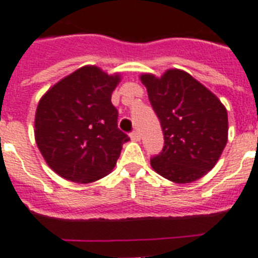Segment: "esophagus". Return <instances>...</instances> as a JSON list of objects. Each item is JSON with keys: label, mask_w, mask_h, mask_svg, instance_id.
Listing matches in <instances>:
<instances>
[{"label": "esophagus", "mask_w": 258, "mask_h": 258, "mask_svg": "<svg viewBox=\"0 0 258 258\" xmlns=\"http://www.w3.org/2000/svg\"><path fill=\"white\" fill-rule=\"evenodd\" d=\"M130 138H131L133 142H140V139H142V136H140V134L138 133V131H134V133L130 135Z\"/></svg>", "instance_id": "34e87169"}]
</instances>
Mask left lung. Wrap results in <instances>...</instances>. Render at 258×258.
Wrapping results in <instances>:
<instances>
[{"mask_svg":"<svg viewBox=\"0 0 258 258\" xmlns=\"http://www.w3.org/2000/svg\"><path fill=\"white\" fill-rule=\"evenodd\" d=\"M164 133V148L151 166L164 178L190 183L216 165L228 140V114L220 99L182 69L160 77L142 73Z\"/></svg>","mask_w":258,"mask_h":258,"instance_id":"1","label":"left lung"}]
</instances>
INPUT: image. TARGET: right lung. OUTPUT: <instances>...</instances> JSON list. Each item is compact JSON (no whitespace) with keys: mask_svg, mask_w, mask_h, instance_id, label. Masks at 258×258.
Here are the masks:
<instances>
[{"mask_svg":"<svg viewBox=\"0 0 258 258\" xmlns=\"http://www.w3.org/2000/svg\"><path fill=\"white\" fill-rule=\"evenodd\" d=\"M122 80L84 66L39 99L34 135L47 165L61 178L92 183L111 173L128 136L118 128L111 93Z\"/></svg>","mask_w":258,"mask_h":258,"instance_id":"obj_1","label":"right lung"}]
</instances>
